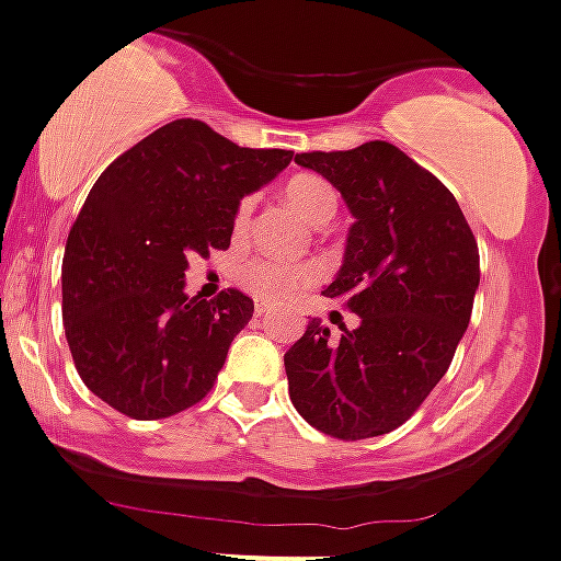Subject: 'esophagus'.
<instances>
[{"mask_svg":"<svg viewBox=\"0 0 561 561\" xmlns=\"http://www.w3.org/2000/svg\"><path fill=\"white\" fill-rule=\"evenodd\" d=\"M270 310H273V305H267V302H256V308H253V313H256L259 319H264V316H270Z\"/></svg>","mask_w":561,"mask_h":561,"instance_id":"1","label":"esophagus"}]
</instances>
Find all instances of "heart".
<instances>
[{
    "label": "heart",
    "mask_w": 561,
    "mask_h": 561,
    "mask_svg": "<svg viewBox=\"0 0 561 561\" xmlns=\"http://www.w3.org/2000/svg\"><path fill=\"white\" fill-rule=\"evenodd\" d=\"M286 202L308 224L324 226L337 213V193L327 180L316 174H297L286 182ZM253 218V196H245L234 209V234H245ZM316 278L308 264H286L275 259H253L240 270V280L248 291L264 302H288L302 294Z\"/></svg>",
    "instance_id": "1"
}]
</instances>
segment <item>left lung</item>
<instances>
[{
    "mask_svg": "<svg viewBox=\"0 0 561 561\" xmlns=\"http://www.w3.org/2000/svg\"><path fill=\"white\" fill-rule=\"evenodd\" d=\"M352 209L343 267L324 288L357 330L313 319L283 357L288 398L316 431L357 442L407 423L442 376L471 319L480 253L456 196L390 141L302 152Z\"/></svg>",
    "mask_w": 561,
    "mask_h": 561,
    "instance_id": "obj_1",
    "label": "left lung"
}]
</instances>
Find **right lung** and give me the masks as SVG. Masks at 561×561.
I'll list each match as a JSON object with an SVG mask.
<instances>
[{
	"instance_id": "add662e5",
	"label": "right lung",
	"mask_w": 561,
	"mask_h": 561,
	"mask_svg": "<svg viewBox=\"0 0 561 561\" xmlns=\"http://www.w3.org/2000/svg\"><path fill=\"white\" fill-rule=\"evenodd\" d=\"M198 119H174L92 185L62 259V321L81 381L133 420H163L213 390L253 299L187 297V259L226 251L242 196L291 163Z\"/></svg>"
}]
</instances>
